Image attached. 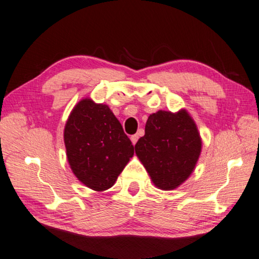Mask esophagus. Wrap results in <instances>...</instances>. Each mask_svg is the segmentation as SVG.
I'll list each match as a JSON object with an SVG mask.
<instances>
[{"label": "esophagus", "mask_w": 259, "mask_h": 259, "mask_svg": "<svg viewBox=\"0 0 259 259\" xmlns=\"http://www.w3.org/2000/svg\"><path fill=\"white\" fill-rule=\"evenodd\" d=\"M130 140H131V142H133V144L135 145L138 141V135H133V136L130 137Z\"/></svg>", "instance_id": "esophagus-1"}]
</instances>
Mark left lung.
I'll use <instances>...</instances> for the list:
<instances>
[{
  "label": "left lung",
  "instance_id": "1",
  "mask_svg": "<svg viewBox=\"0 0 259 259\" xmlns=\"http://www.w3.org/2000/svg\"><path fill=\"white\" fill-rule=\"evenodd\" d=\"M135 151L161 190H175L190 177L201 152L198 129L185 110L150 115Z\"/></svg>",
  "mask_w": 259,
  "mask_h": 259
}]
</instances>
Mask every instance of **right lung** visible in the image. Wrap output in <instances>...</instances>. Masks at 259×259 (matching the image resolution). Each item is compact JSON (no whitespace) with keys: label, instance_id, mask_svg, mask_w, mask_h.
Listing matches in <instances>:
<instances>
[{"label":"right lung","instance_id":"1","mask_svg":"<svg viewBox=\"0 0 259 259\" xmlns=\"http://www.w3.org/2000/svg\"><path fill=\"white\" fill-rule=\"evenodd\" d=\"M67 159L81 183L105 191L134 156V145L106 105L84 99L69 115L64 133Z\"/></svg>","mask_w":259,"mask_h":259}]
</instances>
